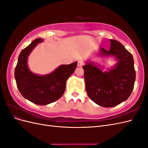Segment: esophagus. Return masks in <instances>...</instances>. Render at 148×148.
<instances>
[{
  "mask_svg": "<svg viewBox=\"0 0 148 148\" xmlns=\"http://www.w3.org/2000/svg\"><path fill=\"white\" fill-rule=\"evenodd\" d=\"M84 64V62L82 60H79L78 62V66H82Z\"/></svg>",
  "mask_w": 148,
  "mask_h": 148,
  "instance_id": "1",
  "label": "esophagus"
}]
</instances>
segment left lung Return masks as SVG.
<instances>
[{"label": "left lung", "mask_w": 148, "mask_h": 148, "mask_svg": "<svg viewBox=\"0 0 148 148\" xmlns=\"http://www.w3.org/2000/svg\"><path fill=\"white\" fill-rule=\"evenodd\" d=\"M110 49L100 48V56H113L118 62L109 71L102 72L92 62L83 66L86 90L96 104L112 107L126 101L131 95L136 79L132 53L118 41L110 39Z\"/></svg>", "instance_id": "8db88e82"}]
</instances>
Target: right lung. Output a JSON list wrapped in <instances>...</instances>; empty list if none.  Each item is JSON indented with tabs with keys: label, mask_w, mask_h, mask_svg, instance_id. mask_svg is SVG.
I'll return each mask as SVG.
<instances>
[{
	"label": "right lung",
	"mask_w": 148,
	"mask_h": 148,
	"mask_svg": "<svg viewBox=\"0 0 148 148\" xmlns=\"http://www.w3.org/2000/svg\"><path fill=\"white\" fill-rule=\"evenodd\" d=\"M36 39L20 52L15 69V78L18 89L25 99L34 104L44 106L58 100L65 90L66 82L73 74L77 62L62 65L52 73L44 76L33 73L28 69L27 59L30 52L39 42Z\"/></svg>",
	"instance_id": "add662e5"
}]
</instances>
